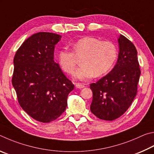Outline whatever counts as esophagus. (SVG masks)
Instances as JSON below:
<instances>
[{
    "label": "esophagus",
    "instance_id": "34e87169",
    "mask_svg": "<svg viewBox=\"0 0 154 154\" xmlns=\"http://www.w3.org/2000/svg\"><path fill=\"white\" fill-rule=\"evenodd\" d=\"M75 87L78 88H83L85 87V85L80 84V83H75Z\"/></svg>",
    "mask_w": 154,
    "mask_h": 154
}]
</instances>
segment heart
Masks as SVG:
<instances>
[{
	"label": "heart",
	"mask_w": 154,
	"mask_h": 154,
	"mask_svg": "<svg viewBox=\"0 0 154 154\" xmlns=\"http://www.w3.org/2000/svg\"><path fill=\"white\" fill-rule=\"evenodd\" d=\"M74 53L67 48L58 51L57 59L61 68L67 74L74 72L75 56L81 57V66L74 73L75 79L87 81L95 75L100 76L112 68L117 57V49L112 42L101 41L94 37H84L72 46Z\"/></svg>",
	"instance_id": "heart-1"
}]
</instances>
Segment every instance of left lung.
<instances>
[{"label":"left lung","instance_id":"left-lung-1","mask_svg":"<svg viewBox=\"0 0 154 154\" xmlns=\"http://www.w3.org/2000/svg\"><path fill=\"white\" fill-rule=\"evenodd\" d=\"M118 41L119 53L114 68L90 85L93 96L91 111L104 120L116 119L128 109L137 95L141 75L134 45L122 34Z\"/></svg>","mask_w":154,"mask_h":154}]
</instances>
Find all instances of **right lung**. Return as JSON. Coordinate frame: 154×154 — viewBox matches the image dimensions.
I'll return each instance as SVG.
<instances>
[{
  "instance_id": "right-lung-1",
  "label": "right lung",
  "mask_w": 154,
  "mask_h": 154,
  "mask_svg": "<svg viewBox=\"0 0 154 154\" xmlns=\"http://www.w3.org/2000/svg\"><path fill=\"white\" fill-rule=\"evenodd\" d=\"M61 36L38 32L23 42L15 53L12 85L19 103L40 122L56 120L67 107L74 86L54 61L55 45Z\"/></svg>"
}]
</instances>
